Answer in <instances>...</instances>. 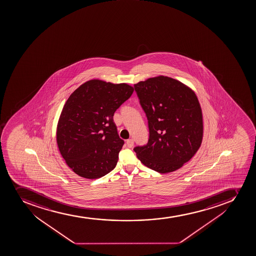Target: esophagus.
Returning <instances> with one entry per match:
<instances>
[{
  "label": "esophagus",
  "instance_id": "1",
  "mask_svg": "<svg viewBox=\"0 0 256 256\" xmlns=\"http://www.w3.org/2000/svg\"><path fill=\"white\" fill-rule=\"evenodd\" d=\"M134 140L132 138H130V140H126V146L128 148H132L134 146Z\"/></svg>",
  "mask_w": 256,
  "mask_h": 256
}]
</instances>
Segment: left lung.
I'll return each instance as SVG.
<instances>
[{"label": "left lung", "instance_id": "8db88e82", "mask_svg": "<svg viewBox=\"0 0 256 256\" xmlns=\"http://www.w3.org/2000/svg\"><path fill=\"white\" fill-rule=\"evenodd\" d=\"M150 128L147 145L134 148L146 167L161 174L182 167L197 152L204 135L202 109L194 92L160 76L134 84Z\"/></svg>", "mask_w": 256, "mask_h": 256}]
</instances>
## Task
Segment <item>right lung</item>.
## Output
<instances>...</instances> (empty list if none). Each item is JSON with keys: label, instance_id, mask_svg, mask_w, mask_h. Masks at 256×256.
<instances>
[{"label": "right lung", "instance_id": "1", "mask_svg": "<svg viewBox=\"0 0 256 256\" xmlns=\"http://www.w3.org/2000/svg\"><path fill=\"white\" fill-rule=\"evenodd\" d=\"M134 88L92 79L64 104L56 126V144L66 164L80 177L94 180L116 167L124 141L114 122L116 109Z\"/></svg>", "mask_w": 256, "mask_h": 256}]
</instances>
